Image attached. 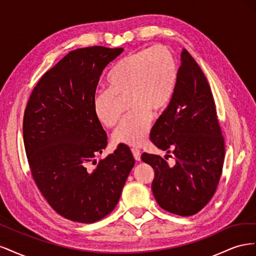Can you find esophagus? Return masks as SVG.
<instances>
[{"mask_svg":"<svg viewBox=\"0 0 256 256\" xmlns=\"http://www.w3.org/2000/svg\"><path fill=\"white\" fill-rule=\"evenodd\" d=\"M131 152H132L134 158L136 161H140V160H141V152H140V150H136V148H132V150H131Z\"/></svg>","mask_w":256,"mask_h":256,"instance_id":"obj_1","label":"esophagus"}]
</instances>
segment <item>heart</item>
Segmentation results:
<instances>
[{
  "instance_id": "b5f03b06",
  "label": "heart",
  "mask_w": 256,
  "mask_h": 256,
  "mask_svg": "<svg viewBox=\"0 0 256 256\" xmlns=\"http://www.w3.org/2000/svg\"><path fill=\"white\" fill-rule=\"evenodd\" d=\"M177 80V64L164 46H154L124 58L108 76V88L92 96V111L100 124L113 127L120 120L118 102L128 97L132 111L115 129V143L140 146L152 126V114L164 112L171 102Z\"/></svg>"
}]
</instances>
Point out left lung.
Returning <instances> with one entry per match:
<instances>
[{
    "label": "left lung",
    "mask_w": 256,
    "mask_h": 256,
    "mask_svg": "<svg viewBox=\"0 0 256 256\" xmlns=\"http://www.w3.org/2000/svg\"><path fill=\"white\" fill-rule=\"evenodd\" d=\"M180 60L171 102L150 131V141L172 152L175 164L146 152L141 159L154 171L152 190L159 206L187 216L198 212L214 194L226 147L205 74L186 49Z\"/></svg>",
    "instance_id": "8db88e82"
}]
</instances>
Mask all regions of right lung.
<instances>
[{
  "label": "right lung",
  "mask_w": 256,
  "mask_h": 256,
  "mask_svg": "<svg viewBox=\"0 0 256 256\" xmlns=\"http://www.w3.org/2000/svg\"><path fill=\"white\" fill-rule=\"evenodd\" d=\"M122 51L95 46L69 52L42 76L26 104L23 141L30 173L49 205L74 222L109 214L134 166L129 147L120 144L88 168L108 144L92 96L102 72Z\"/></svg>",
  "instance_id": "add662e5"
}]
</instances>
